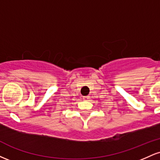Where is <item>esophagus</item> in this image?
<instances>
[{
	"label": "esophagus",
	"instance_id": "34e87169",
	"mask_svg": "<svg viewBox=\"0 0 160 160\" xmlns=\"http://www.w3.org/2000/svg\"><path fill=\"white\" fill-rule=\"evenodd\" d=\"M83 99L86 101H89V96H83Z\"/></svg>",
	"mask_w": 160,
	"mask_h": 160
}]
</instances>
